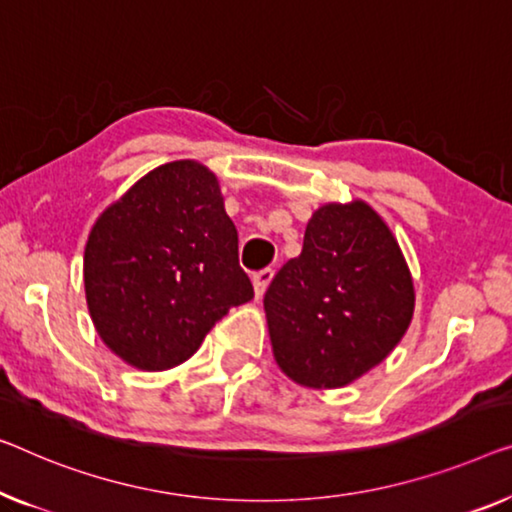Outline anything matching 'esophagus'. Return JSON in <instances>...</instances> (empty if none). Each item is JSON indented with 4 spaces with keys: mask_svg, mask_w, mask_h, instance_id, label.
<instances>
[{
    "mask_svg": "<svg viewBox=\"0 0 512 512\" xmlns=\"http://www.w3.org/2000/svg\"><path fill=\"white\" fill-rule=\"evenodd\" d=\"M273 278V271L271 269H264V271H257L253 276V289H255V296L257 299H262V294L266 292V287H269V282Z\"/></svg>",
    "mask_w": 512,
    "mask_h": 512,
    "instance_id": "esophagus-1",
    "label": "esophagus"
}]
</instances>
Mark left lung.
<instances>
[{"instance_id":"8db88e82","label":"left lung","mask_w":512,"mask_h":512,"mask_svg":"<svg viewBox=\"0 0 512 512\" xmlns=\"http://www.w3.org/2000/svg\"><path fill=\"white\" fill-rule=\"evenodd\" d=\"M414 278L386 220L363 200L322 204L299 257L264 294L273 358L305 388H342L398 347Z\"/></svg>"}]
</instances>
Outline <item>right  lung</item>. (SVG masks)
I'll list each match as a JSON object with an SVG mask.
<instances>
[{
  "label": "right lung",
  "instance_id": "right-lung-1",
  "mask_svg": "<svg viewBox=\"0 0 512 512\" xmlns=\"http://www.w3.org/2000/svg\"><path fill=\"white\" fill-rule=\"evenodd\" d=\"M85 294L124 363L160 372L188 361L232 305L255 296L216 174L172 160L114 200L89 232Z\"/></svg>",
  "mask_w": 512,
  "mask_h": 512
}]
</instances>
